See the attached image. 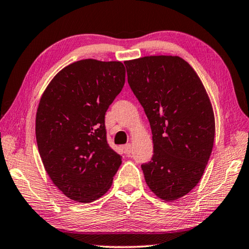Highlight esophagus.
Masks as SVG:
<instances>
[{
    "mask_svg": "<svg viewBox=\"0 0 249 249\" xmlns=\"http://www.w3.org/2000/svg\"><path fill=\"white\" fill-rule=\"evenodd\" d=\"M125 153L126 154H130L131 153V150H133V145H131L130 143H126L124 147H123Z\"/></svg>",
    "mask_w": 249,
    "mask_h": 249,
    "instance_id": "obj_1",
    "label": "esophagus"
}]
</instances>
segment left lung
<instances>
[{
	"label": "left lung",
	"mask_w": 249,
	"mask_h": 249,
	"mask_svg": "<svg viewBox=\"0 0 249 249\" xmlns=\"http://www.w3.org/2000/svg\"><path fill=\"white\" fill-rule=\"evenodd\" d=\"M127 81L150 122L153 157L141 165L160 198L175 201L202 178L215 139V118L203 83L178 56L125 61Z\"/></svg>",
	"instance_id": "obj_1"
}]
</instances>
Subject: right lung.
Masks as SVG:
<instances>
[{
  "mask_svg": "<svg viewBox=\"0 0 249 249\" xmlns=\"http://www.w3.org/2000/svg\"><path fill=\"white\" fill-rule=\"evenodd\" d=\"M124 84L122 62L83 59L58 73L40 100L38 152L53 184L73 201L104 196L121 166L107 140L105 115Z\"/></svg>",
  "mask_w": 249,
  "mask_h": 249,
  "instance_id": "add662e5",
  "label": "right lung"
}]
</instances>
